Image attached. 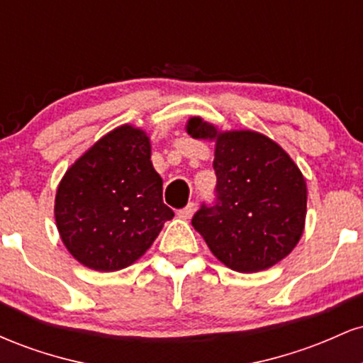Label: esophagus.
<instances>
[{
	"mask_svg": "<svg viewBox=\"0 0 363 363\" xmlns=\"http://www.w3.org/2000/svg\"><path fill=\"white\" fill-rule=\"evenodd\" d=\"M194 210H196V205L194 203H189V205H187L186 208H182V210H179V218H182V220H189L191 216H193V213H194Z\"/></svg>",
	"mask_w": 363,
	"mask_h": 363,
	"instance_id": "esophagus-1",
	"label": "esophagus"
}]
</instances>
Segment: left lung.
Listing matches in <instances>:
<instances>
[{
  "label": "left lung",
  "instance_id": "1",
  "mask_svg": "<svg viewBox=\"0 0 363 363\" xmlns=\"http://www.w3.org/2000/svg\"><path fill=\"white\" fill-rule=\"evenodd\" d=\"M186 131L215 141L216 203L203 205L191 223L216 259L256 273L289 256L307 213L306 179L289 153L261 133L218 131L199 116L189 118Z\"/></svg>",
  "mask_w": 363,
  "mask_h": 363
}]
</instances>
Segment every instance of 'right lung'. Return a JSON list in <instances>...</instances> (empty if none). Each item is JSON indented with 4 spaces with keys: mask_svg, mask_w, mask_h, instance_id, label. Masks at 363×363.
Masks as SVG:
<instances>
[{
    "mask_svg": "<svg viewBox=\"0 0 363 363\" xmlns=\"http://www.w3.org/2000/svg\"><path fill=\"white\" fill-rule=\"evenodd\" d=\"M150 157L147 131L123 124L66 170L54 218L62 244L80 264L95 272L128 268L174 216Z\"/></svg>",
    "mask_w": 363,
    "mask_h": 363,
    "instance_id": "right-lung-1",
    "label": "right lung"
}]
</instances>
